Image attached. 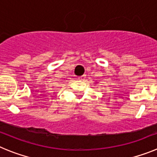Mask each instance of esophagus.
<instances>
[{"mask_svg":"<svg viewBox=\"0 0 157 157\" xmlns=\"http://www.w3.org/2000/svg\"><path fill=\"white\" fill-rule=\"evenodd\" d=\"M78 80H85V76H80V77H78Z\"/></svg>","mask_w":157,"mask_h":157,"instance_id":"1","label":"esophagus"}]
</instances>
